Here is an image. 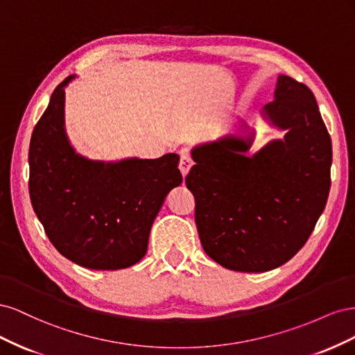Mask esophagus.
Returning a JSON list of instances; mask_svg holds the SVG:
<instances>
[{"instance_id": "obj_1", "label": "esophagus", "mask_w": 355, "mask_h": 355, "mask_svg": "<svg viewBox=\"0 0 355 355\" xmlns=\"http://www.w3.org/2000/svg\"><path fill=\"white\" fill-rule=\"evenodd\" d=\"M191 167H192V159H191V157L187 155V154H182V155H180V161H179V170H180L182 176L185 178V176L188 175V171H189Z\"/></svg>"}]
</instances>
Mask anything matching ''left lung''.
Returning <instances> with one entry per match:
<instances>
[{"label": "left lung", "instance_id": "obj_1", "mask_svg": "<svg viewBox=\"0 0 355 355\" xmlns=\"http://www.w3.org/2000/svg\"><path fill=\"white\" fill-rule=\"evenodd\" d=\"M261 115L286 130L284 137L252 157L245 153L254 132L198 145L185 178L204 252L240 272L271 271L292 259L314 231L330 191L331 141L313 92L278 75L274 102Z\"/></svg>", "mask_w": 355, "mask_h": 355}]
</instances>
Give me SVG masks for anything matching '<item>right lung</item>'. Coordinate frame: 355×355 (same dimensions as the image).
<instances>
[{"label": "right lung", "instance_id": "1", "mask_svg": "<svg viewBox=\"0 0 355 355\" xmlns=\"http://www.w3.org/2000/svg\"><path fill=\"white\" fill-rule=\"evenodd\" d=\"M53 92L29 144V196L49 240L90 270H121L142 259L154 219L182 184L179 155L94 161L65 132V87Z\"/></svg>", "mask_w": 355, "mask_h": 355}]
</instances>
